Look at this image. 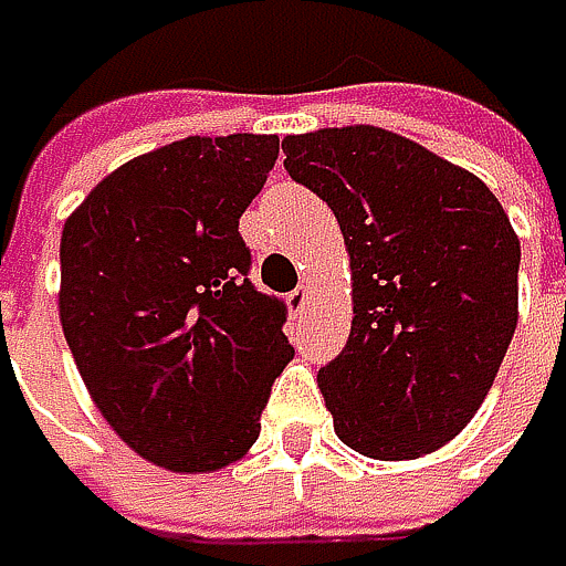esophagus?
I'll use <instances>...</instances> for the list:
<instances>
[{
  "label": "esophagus",
  "instance_id": "esophagus-1",
  "mask_svg": "<svg viewBox=\"0 0 566 566\" xmlns=\"http://www.w3.org/2000/svg\"><path fill=\"white\" fill-rule=\"evenodd\" d=\"M308 298H312V289H308V285H298V289H295V292H292V295H289L285 302H289V308H292V312L298 315V312H302V308L308 305Z\"/></svg>",
  "mask_w": 566,
  "mask_h": 566
}]
</instances>
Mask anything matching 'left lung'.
<instances>
[{"instance_id":"1","label":"left lung","mask_w":566,"mask_h":566,"mask_svg":"<svg viewBox=\"0 0 566 566\" xmlns=\"http://www.w3.org/2000/svg\"><path fill=\"white\" fill-rule=\"evenodd\" d=\"M292 180L335 211L352 332L318 369L345 447L416 460L483 406L516 328L520 238L470 170L382 127L281 140Z\"/></svg>"}]
</instances>
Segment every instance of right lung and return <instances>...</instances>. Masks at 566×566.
Returning <instances> with one entry per match:
<instances>
[{
    "instance_id": "add662e5",
    "label": "right lung",
    "mask_w": 566,
    "mask_h": 566,
    "mask_svg": "<svg viewBox=\"0 0 566 566\" xmlns=\"http://www.w3.org/2000/svg\"><path fill=\"white\" fill-rule=\"evenodd\" d=\"M277 137H187L103 177L66 218L60 322L90 399L144 460L211 473L261 432L295 348L251 281L238 221Z\"/></svg>"
}]
</instances>
